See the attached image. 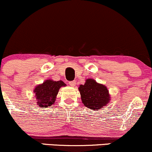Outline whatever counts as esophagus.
Instances as JSON below:
<instances>
[{
  "label": "esophagus",
  "mask_w": 152,
  "mask_h": 152,
  "mask_svg": "<svg viewBox=\"0 0 152 152\" xmlns=\"http://www.w3.org/2000/svg\"><path fill=\"white\" fill-rule=\"evenodd\" d=\"M69 84L72 86V87H75V85H76V82L75 80L71 81V82L69 83Z\"/></svg>",
  "instance_id": "34e87169"
}]
</instances>
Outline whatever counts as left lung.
Returning a JSON list of instances; mask_svg holds the SVG:
<instances>
[{
  "label": "left lung",
  "mask_w": 152,
  "mask_h": 152,
  "mask_svg": "<svg viewBox=\"0 0 152 152\" xmlns=\"http://www.w3.org/2000/svg\"><path fill=\"white\" fill-rule=\"evenodd\" d=\"M78 89L83 104L94 111L102 109L110 102V94L107 86L92 78L86 79L85 84L80 85Z\"/></svg>",
  "instance_id": "8db88e82"
}]
</instances>
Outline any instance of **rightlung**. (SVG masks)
Wrapping results in <instances>:
<instances>
[{
	"mask_svg": "<svg viewBox=\"0 0 152 152\" xmlns=\"http://www.w3.org/2000/svg\"><path fill=\"white\" fill-rule=\"evenodd\" d=\"M66 86L62 80L54 81L48 79L34 88L37 105L40 107H51L56 102V96L61 87Z\"/></svg>",
	"mask_w": 152,
	"mask_h": 152,
	"instance_id": "obj_1",
	"label": "right lung"
}]
</instances>
